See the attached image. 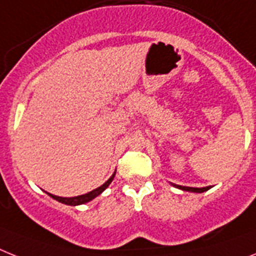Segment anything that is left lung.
<instances>
[{"instance_id":"8db88e82","label":"left lung","mask_w":256,"mask_h":256,"mask_svg":"<svg viewBox=\"0 0 256 256\" xmlns=\"http://www.w3.org/2000/svg\"><path fill=\"white\" fill-rule=\"evenodd\" d=\"M175 187H178L179 190H183V191H190V192H204L206 190H209L210 187H202V188H195V187H184V186H178L174 184Z\"/></svg>"}]
</instances>
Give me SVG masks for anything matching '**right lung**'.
Masks as SVG:
<instances>
[{"mask_svg": "<svg viewBox=\"0 0 256 256\" xmlns=\"http://www.w3.org/2000/svg\"><path fill=\"white\" fill-rule=\"evenodd\" d=\"M114 176H115V174H114L112 176L108 179V180L104 184H102L100 187H98V188L92 190V191L88 192V194H85V195L76 196V198H60V196L50 195V194H48V195H50V198H54V200H57V202H62V204H66V206H80V204H85V202H90V200H92L94 198H96L98 195H100V194H102V192L104 191L107 187H108L110 183L112 182Z\"/></svg>", "mask_w": 256, "mask_h": 256, "instance_id": "right-lung-1", "label": "right lung"}]
</instances>
